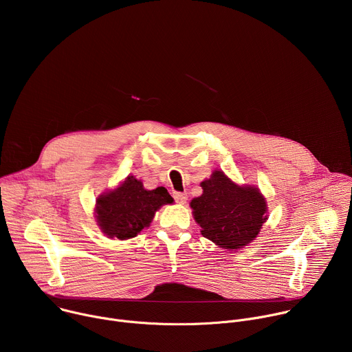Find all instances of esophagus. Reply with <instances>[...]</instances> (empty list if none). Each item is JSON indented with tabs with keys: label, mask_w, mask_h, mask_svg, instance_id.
Segmentation results:
<instances>
[{
	"label": "esophagus",
	"mask_w": 352,
	"mask_h": 352,
	"mask_svg": "<svg viewBox=\"0 0 352 352\" xmlns=\"http://www.w3.org/2000/svg\"><path fill=\"white\" fill-rule=\"evenodd\" d=\"M174 199H175V202H177L178 205H184V204L186 202L188 195H186V193H181V192H175V193H174Z\"/></svg>",
	"instance_id": "34e87169"
}]
</instances>
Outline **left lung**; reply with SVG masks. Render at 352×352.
<instances>
[{
	"mask_svg": "<svg viewBox=\"0 0 352 352\" xmlns=\"http://www.w3.org/2000/svg\"><path fill=\"white\" fill-rule=\"evenodd\" d=\"M204 192L190 200L200 232L223 249L236 250L252 242L267 220V202L255 185H239L221 170L200 182Z\"/></svg>",
	"mask_w": 352,
	"mask_h": 352,
	"instance_id": "obj_1",
	"label": "left lung"
}]
</instances>
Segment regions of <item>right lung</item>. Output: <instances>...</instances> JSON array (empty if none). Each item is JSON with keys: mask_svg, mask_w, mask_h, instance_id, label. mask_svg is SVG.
Wrapping results in <instances>:
<instances>
[{"mask_svg": "<svg viewBox=\"0 0 352 352\" xmlns=\"http://www.w3.org/2000/svg\"><path fill=\"white\" fill-rule=\"evenodd\" d=\"M174 199L166 188L144 189L142 181L128 175L117 188L96 199L94 217L98 228L111 239H131L150 227L156 212Z\"/></svg>", "mask_w": 352, "mask_h": 352, "instance_id": "obj_1", "label": "right lung"}]
</instances>
